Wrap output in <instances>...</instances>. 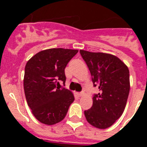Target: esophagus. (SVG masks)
Masks as SVG:
<instances>
[{"label": "esophagus", "mask_w": 147, "mask_h": 147, "mask_svg": "<svg viewBox=\"0 0 147 147\" xmlns=\"http://www.w3.org/2000/svg\"><path fill=\"white\" fill-rule=\"evenodd\" d=\"M83 95H84V92H80V93H77V96L79 97H81V96H82Z\"/></svg>", "instance_id": "34e87169"}]
</instances>
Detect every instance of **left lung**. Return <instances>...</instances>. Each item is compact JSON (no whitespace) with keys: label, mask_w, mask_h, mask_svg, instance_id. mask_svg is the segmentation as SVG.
<instances>
[{"label":"left lung","mask_w":147,"mask_h":147,"mask_svg":"<svg viewBox=\"0 0 147 147\" xmlns=\"http://www.w3.org/2000/svg\"><path fill=\"white\" fill-rule=\"evenodd\" d=\"M86 62L93 86L99 93L93 95V105L85 110L89 124L98 129L112 126L124 112L129 93V71L120 59L105 53L80 50Z\"/></svg>","instance_id":"left-lung-1"}]
</instances>
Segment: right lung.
<instances>
[{
  "label": "right lung",
  "instance_id": "right-lung-1",
  "mask_svg": "<svg viewBox=\"0 0 147 147\" xmlns=\"http://www.w3.org/2000/svg\"><path fill=\"white\" fill-rule=\"evenodd\" d=\"M78 50L50 49L40 51L27 62L23 86L26 98L34 117L52 125L63 120L74 96L65 85V68Z\"/></svg>",
  "mask_w": 147,
  "mask_h": 147
}]
</instances>
